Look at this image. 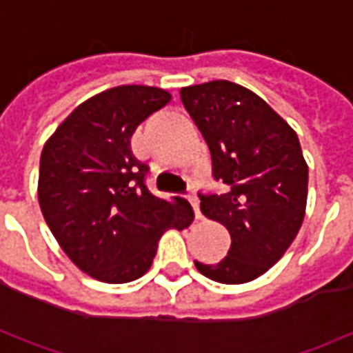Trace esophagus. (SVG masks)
Returning a JSON list of instances; mask_svg holds the SVG:
<instances>
[{
    "label": "esophagus",
    "instance_id": "1",
    "mask_svg": "<svg viewBox=\"0 0 353 353\" xmlns=\"http://www.w3.org/2000/svg\"><path fill=\"white\" fill-rule=\"evenodd\" d=\"M185 196H187V200H189V202H191L192 210H194V217H196V219H200V217H202V214H200V208H199V196H196V192L192 191V189H189V192H187V194H185Z\"/></svg>",
    "mask_w": 353,
    "mask_h": 353
}]
</instances>
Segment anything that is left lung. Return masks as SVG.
<instances>
[{
    "label": "left lung",
    "mask_w": 353,
    "mask_h": 353,
    "mask_svg": "<svg viewBox=\"0 0 353 353\" xmlns=\"http://www.w3.org/2000/svg\"><path fill=\"white\" fill-rule=\"evenodd\" d=\"M179 96L210 147L212 176L225 185L219 194H200V210L232 240L223 261L194 265L219 283L255 280L281 259L303 225L308 166L299 138L265 100L236 83L210 81Z\"/></svg>",
    "instance_id": "left-lung-1"
}]
</instances>
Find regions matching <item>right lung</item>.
Listing matches in <instances>:
<instances>
[{"label":"right lung","mask_w":353,"mask_h":353,"mask_svg":"<svg viewBox=\"0 0 353 353\" xmlns=\"http://www.w3.org/2000/svg\"><path fill=\"white\" fill-rule=\"evenodd\" d=\"M170 100L162 88H109L73 109L43 147V217L65 255L96 280H138L164 230L191 225L189 202L154 196L149 166L130 149L134 130Z\"/></svg>","instance_id":"add662e5"}]
</instances>
